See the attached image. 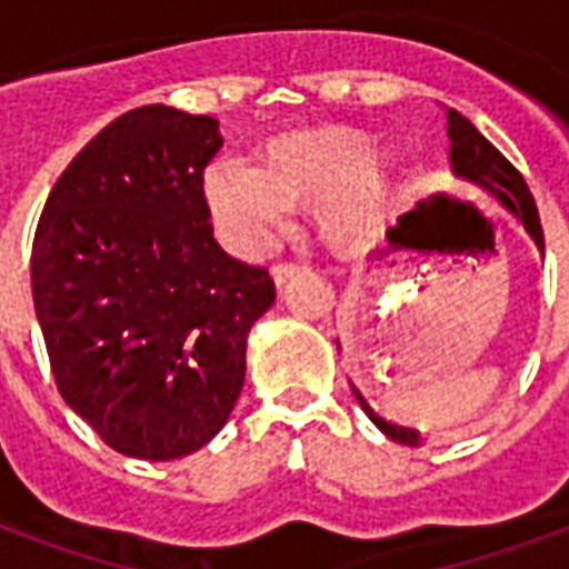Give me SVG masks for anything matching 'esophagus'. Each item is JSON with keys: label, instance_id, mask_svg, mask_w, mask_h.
<instances>
[{"label": "esophagus", "instance_id": "34e87169", "mask_svg": "<svg viewBox=\"0 0 569 569\" xmlns=\"http://www.w3.org/2000/svg\"><path fill=\"white\" fill-rule=\"evenodd\" d=\"M298 271H301V266H295V262H277V266H271V277H274L277 286L289 283Z\"/></svg>", "mask_w": 569, "mask_h": 569}]
</instances>
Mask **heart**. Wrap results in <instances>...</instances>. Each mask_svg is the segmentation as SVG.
<instances>
[{
  "mask_svg": "<svg viewBox=\"0 0 569 569\" xmlns=\"http://www.w3.org/2000/svg\"><path fill=\"white\" fill-rule=\"evenodd\" d=\"M214 221L250 250L266 248L292 203H310L321 239L363 248L405 203L407 164L398 147L360 127H310L259 147L253 168L212 162L200 180Z\"/></svg>",
  "mask_w": 569,
  "mask_h": 569,
  "instance_id": "1",
  "label": "heart"
}]
</instances>
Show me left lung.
<instances>
[{
  "instance_id": "1",
  "label": "left lung",
  "mask_w": 569,
  "mask_h": 569,
  "mask_svg": "<svg viewBox=\"0 0 569 569\" xmlns=\"http://www.w3.org/2000/svg\"><path fill=\"white\" fill-rule=\"evenodd\" d=\"M446 120H449V162H451V173L458 177V182L472 194H485L493 197L499 203L508 209V212L517 218V221L526 227V232L531 236V241L538 244V250L543 253V227H540V214L538 206H535V197H531L529 186L520 177V171L513 168L508 159H505L499 150H496L490 141H487L481 132H478L472 123H469L460 111L446 109ZM339 348V342H337ZM355 389L357 401L366 410V416L378 425L380 431L387 433L389 440L405 442V446H419V431L413 428H405V425L387 422L383 416L375 413L369 401L363 398V392L351 383Z\"/></svg>"
}]
</instances>
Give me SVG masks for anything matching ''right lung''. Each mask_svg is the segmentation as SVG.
I'll use <instances>...</instances> for the list:
<instances>
[{"mask_svg":"<svg viewBox=\"0 0 569 569\" xmlns=\"http://www.w3.org/2000/svg\"><path fill=\"white\" fill-rule=\"evenodd\" d=\"M218 120L141 106L67 164L31 244V295L61 396L127 458L177 460L230 419L262 266L214 241L203 168Z\"/></svg>","mask_w":569,"mask_h":569,"instance_id":"obj_1","label":"right lung"}]
</instances>
